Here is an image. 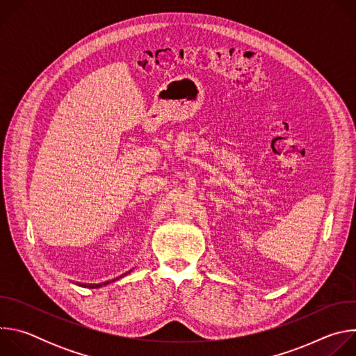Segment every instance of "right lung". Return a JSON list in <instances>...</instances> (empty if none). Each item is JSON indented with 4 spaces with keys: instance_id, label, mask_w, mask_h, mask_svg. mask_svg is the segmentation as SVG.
<instances>
[{
    "instance_id": "add662e5",
    "label": "right lung",
    "mask_w": 356,
    "mask_h": 356,
    "mask_svg": "<svg viewBox=\"0 0 356 356\" xmlns=\"http://www.w3.org/2000/svg\"><path fill=\"white\" fill-rule=\"evenodd\" d=\"M110 282H107V283H98V284H83V283H79V286H84V287H90V289H98V287H101V286H106V284H108Z\"/></svg>"
}]
</instances>
